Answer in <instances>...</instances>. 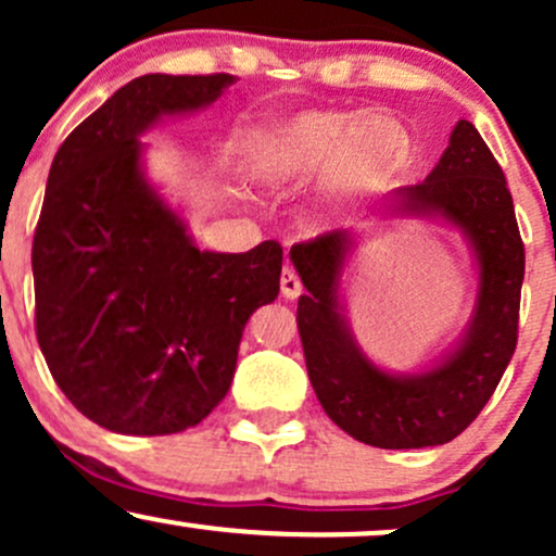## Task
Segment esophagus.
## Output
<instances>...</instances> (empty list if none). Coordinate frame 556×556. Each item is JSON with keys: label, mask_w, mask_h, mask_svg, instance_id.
Returning a JSON list of instances; mask_svg holds the SVG:
<instances>
[{"label": "esophagus", "mask_w": 556, "mask_h": 556, "mask_svg": "<svg viewBox=\"0 0 556 556\" xmlns=\"http://www.w3.org/2000/svg\"><path fill=\"white\" fill-rule=\"evenodd\" d=\"M279 287H282V295L287 300H295L300 292H303V282H300L295 269H290V266H285V269H282V277H279Z\"/></svg>", "instance_id": "obj_1"}]
</instances>
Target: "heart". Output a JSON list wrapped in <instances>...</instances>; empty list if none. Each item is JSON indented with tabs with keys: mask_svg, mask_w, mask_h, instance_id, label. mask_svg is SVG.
<instances>
[{
	"mask_svg": "<svg viewBox=\"0 0 556 556\" xmlns=\"http://www.w3.org/2000/svg\"><path fill=\"white\" fill-rule=\"evenodd\" d=\"M410 140L389 114L311 110L266 138L261 169L274 185H300L327 172V206L379 193L405 167Z\"/></svg>",
	"mask_w": 556,
	"mask_h": 556,
	"instance_id": "heart-1",
	"label": "heart"
}]
</instances>
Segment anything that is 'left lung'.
I'll return each instance as SVG.
<instances>
[{
  "instance_id": "1",
  "label": "left lung",
  "mask_w": 556,
  "mask_h": 556,
  "mask_svg": "<svg viewBox=\"0 0 556 556\" xmlns=\"http://www.w3.org/2000/svg\"><path fill=\"white\" fill-rule=\"evenodd\" d=\"M384 212L442 216L463 229L478 258V298L455 353L424 374H387L350 334L340 282L353 248L350 229H331L292 245L290 258L308 292L298 300L305 368L324 413L363 444L418 450L452 442L483 410L518 344L526 274L513 195L489 146L460 119L431 175L397 188Z\"/></svg>"
}]
</instances>
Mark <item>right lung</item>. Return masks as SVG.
<instances>
[{
    "mask_svg": "<svg viewBox=\"0 0 556 556\" xmlns=\"http://www.w3.org/2000/svg\"><path fill=\"white\" fill-rule=\"evenodd\" d=\"M235 78L143 75L56 151L34 235L36 337L65 397L93 424L162 437L225 400L248 318L279 295L282 245L201 251L146 182L140 132L216 101Z\"/></svg>",
    "mask_w": 556,
    "mask_h": 556,
    "instance_id": "obj_1",
    "label": "right lung"
}]
</instances>
